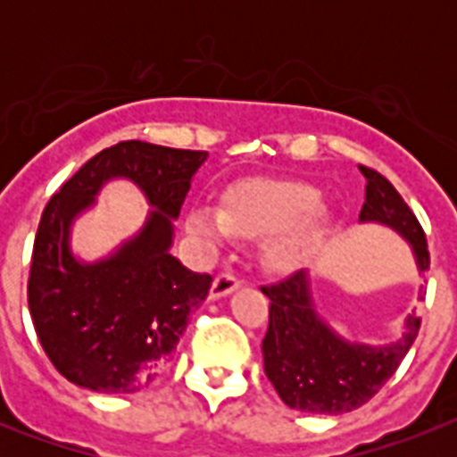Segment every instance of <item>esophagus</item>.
<instances>
[{
    "label": "esophagus",
    "instance_id": "34e87169",
    "mask_svg": "<svg viewBox=\"0 0 457 457\" xmlns=\"http://www.w3.org/2000/svg\"><path fill=\"white\" fill-rule=\"evenodd\" d=\"M239 285H242V279H239V275H237V272H232V270L220 272V275L213 279V287H211V296H213V299H218V296H225V294L235 292Z\"/></svg>",
    "mask_w": 457,
    "mask_h": 457
}]
</instances>
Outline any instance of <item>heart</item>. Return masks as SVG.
Wrapping results in <instances>:
<instances>
[{
	"instance_id": "obj_1",
	"label": "heart",
	"mask_w": 457,
	"mask_h": 457,
	"mask_svg": "<svg viewBox=\"0 0 457 457\" xmlns=\"http://www.w3.org/2000/svg\"><path fill=\"white\" fill-rule=\"evenodd\" d=\"M318 206V189L299 179H251L225 194L220 213L196 208L189 225L208 239H225L229 232L263 239L287 228L268 256L279 270H292L322 237V220L312 213Z\"/></svg>"
}]
</instances>
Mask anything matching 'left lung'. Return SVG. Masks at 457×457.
I'll use <instances>...</instances> for the list:
<instances>
[{
  "label": "left lung",
  "instance_id": "left-lung-1",
  "mask_svg": "<svg viewBox=\"0 0 457 457\" xmlns=\"http://www.w3.org/2000/svg\"><path fill=\"white\" fill-rule=\"evenodd\" d=\"M358 168L368 182L361 220H377L398 229L412 244L420 270H427V237L411 206L382 172L368 165ZM261 292L270 299L263 339L265 375L289 408L303 412L339 415L368 403L396 372L422 325V318L412 312L403 339L396 344L384 348L353 346L320 322L303 272L263 285Z\"/></svg>",
  "mask_w": 457,
  "mask_h": 457
}]
</instances>
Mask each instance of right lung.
<instances>
[{"label": "right lung", "mask_w": 457, "mask_h": 457, "mask_svg": "<svg viewBox=\"0 0 457 457\" xmlns=\"http://www.w3.org/2000/svg\"><path fill=\"white\" fill-rule=\"evenodd\" d=\"M208 152L128 139L92 156L46 201L32 246L28 308L37 339L68 382L102 394L152 384L185 334L213 278L168 253L192 175ZM130 177L157 211L143 235L96 266L67 251V228L102 181Z\"/></svg>", "instance_id": "obj_1"}]
</instances>
